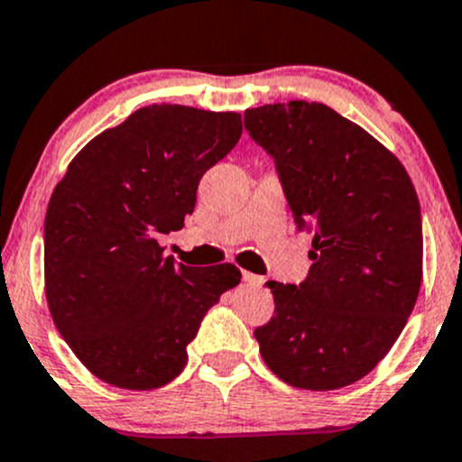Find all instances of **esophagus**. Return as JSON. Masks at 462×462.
Segmentation results:
<instances>
[{"mask_svg": "<svg viewBox=\"0 0 462 462\" xmlns=\"http://www.w3.org/2000/svg\"><path fill=\"white\" fill-rule=\"evenodd\" d=\"M243 282H245V284H249V286H263L264 277L249 273V271H243Z\"/></svg>", "mask_w": 462, "mask_h": 462, "instance_id": "34e87169", "label": "esophagus"}]
</instances>
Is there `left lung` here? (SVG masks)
<instances>
[{
	"mask_svg": "<svg viewBox=\"0 0 462 462\" xmlns=\"http://www.w3.org/2000/svg\"><path fill=\"white\" fill-rule=\"evenodd\" d=\"M245 131L312 235L301 284L266 282L275 316L254 331L260 355L288 385L340 390L390 353L418 301V193L390 150L322 103L247 109Z\"/></svg>",
	"mask_w": 462,
	"mask_h": 462,
	"instance_id": "obj_1",
	"label": "left lung"
}]
</instances>
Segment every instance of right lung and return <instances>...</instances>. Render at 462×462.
Masks as SVG:
<instances>
[{"instance_id":"right-lung-1","label":"right lung","mask_w":462,"mask_h":462,"mask_svg":"<svg viewBox=\"0 0 462 462\" xmlns=\"http://www.w3.org/2000/svg\"><path fill=\"white\" fill-rule=\"evenodd\" d=\"M241 133L235 111L148 105L94 137L53 189L47 303L72 353L109 385L146 392L176 379L199 322L241 282L235 264L196 269L159 245Z\"/></svg>"}]
</instances>
